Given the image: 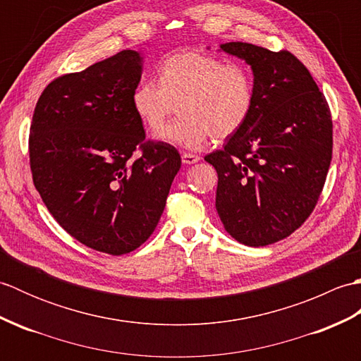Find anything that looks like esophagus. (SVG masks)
I'll return each instance as SVG.
<instances>
[{
  "instance_id": "obj_1",
  "label": "esophagus",
  "mask_w": 361,
  "mask_h": 361,
  "mask_svg": "<svg viewBox=\"0 0 361 361\" xmlns=\"http://www.w3.org/2000/svg\"><path fill=\"white\" fill-rule=\"evenodd\" d=\"M181 161L183 164H195L200 161V157L195 155V153H189V152H183L181 153Z\"/></svg>"
}]
</instances>
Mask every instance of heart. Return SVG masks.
<instances>
[{
    "label": "heart",
    "mask_w": 361,
    "mask_h": 361,
    "mask_svg": "<svg viewBox=\"0 0 361 361\" xmlns=\"http://www.w3.org/2000/svg\"><path fill=\"white\" fill-rule=\"evenodd\" d=\"M255 75L242 63L202 51L169 56L159 68V82L145 80L133 93V109L152 133H159L176 110L181 116L161 137L198 150L214 136L225 140L247 124L255 109Z\"/></svg>",
    "instance_id": "b5f03b06"
}]
</instances>
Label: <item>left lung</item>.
Listing matches in <instances>:
<instances>
[{
  "label": "left lung",
  "mask_w": 361,
  "mask_h": 361,
  "mask_svg": "<svg viewBox=\"0 0 361 361\" xmlns=\"http://www.w3.org/2000/svg\"><path fill=\"white\" fill-rule=\"evenodd\" d=\"M220 49L251 66L256 99L247 124L204 157L219 175L216 209L237 242L265 247L315 209L332 161L331 110L291 52L242 42Z\"/></svg>",
  "instance_id": "8db88e82"
}]
</instances>
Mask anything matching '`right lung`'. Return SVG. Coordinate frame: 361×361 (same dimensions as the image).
Segmentation results:
<instances>
[{
  "mask_svg": "<svg viewBox=\"0 0 361 361\" xmlns=\"http://www.w3.org/2000/svg\"><path fill=\"white\" fill-rule=\"evenodd\" d=\"M140 52L126 49L54 79L35 105L29 163L57 224L88 248L127 255L149 239L164 211L180 153L145 140L133 109Z\"/></svg>",
  "mask_w": 361,
  "mask_h": 361,
  "instance_id": "add662e5",
  "label": "right lung"
}]
</instances>
